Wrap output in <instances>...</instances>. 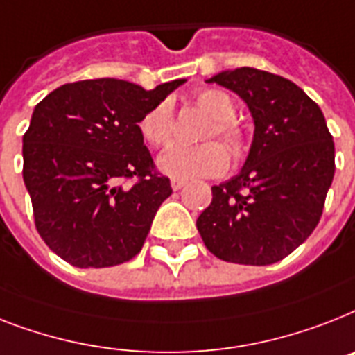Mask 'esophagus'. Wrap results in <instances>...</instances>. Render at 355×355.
I'll use <instances>...</instances> for the list:
<instances>
[{
	"label": "esophagus",
	"mask_w": 355,
	"mask_h": 355,
	"mask_svg": "<svg viewBox=\"0 0 355 355\" xmlns=\"http://www.w3.org/2000/svg\"><path fill=\"white\" fill-rule=\"evenodd\" d=\"M184 186H186V182H184V180H178V178H173V180H171L173 191H178V189H182Z\"/></svg>",
	"instance_id": "esophagus-1"
}]
</instances>
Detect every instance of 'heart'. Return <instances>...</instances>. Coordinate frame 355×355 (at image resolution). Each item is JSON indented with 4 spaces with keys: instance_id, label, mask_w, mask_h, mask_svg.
Returning a JSON list of instances; mask_svg holds the SVG:
<instances>
[{
    "instance_id": "b5f03b06",
    "label": "heart",
    "mask_w": 355,
    "mask_h": 355,
    "mask_svg": "<svg viewBox=\"0 0 355 355\" xmlns=\"http://www.w3.org/2000/svg\"><path fill=\"white\" fill-rule=\"evenodd\" d=\"M195 100L198 107L206 111L213 120L204 132V138L217 137L228 149L233 160H239L246 151V137L243 129L233 122L235 103L232 96L220 89H202ZM138 129L144 140L153 148L168 146L175 132L171 103L160 102L153 105L140 118ZM225 150L217 142H202L197 146L175 144L158 157V169L178 180L217 177L227 168Z\"/></svg>"
}]
</instances>
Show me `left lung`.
<instances>
[{
	"label": "left lung",
	"mask_w": 355,
	"mask_h": 355,
	"mask_svg": "<svg viewBox=\"0 0 355 355\" xmlns=\"http://www.w3.org/2000/svg\"><path fill=\"white\" fill-rule=\"evenodd\" d=\"M207 83L243 98L255 131L239 175L211 187L197 230L215 257L273 264L318 226L336 171L332 135L318 103L286 78L241 67Z\"/></svg>",
	"instance_id": "obj_1"
}]
</instances>
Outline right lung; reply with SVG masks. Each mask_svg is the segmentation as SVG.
<instances>
[{"mask_svg": "<svg viewBox=\"0 0 355 355\" xmlns=\"http://www.w3.org/2000/svg\"><path fill=\"white\" fill-rule=\"evenodd\" d=\"M184 82L146 91L114 78L83 80L34 107L23 135V180L37 233L63 261L107 268L140 253L173 189L155 173L138 122ZM132 176V187L123 184Z\"/></svg>", "mask_w": 355, "mask_h": 355, "instance_id": "right-lung-1", "label": "right lung"}]
</instances>
